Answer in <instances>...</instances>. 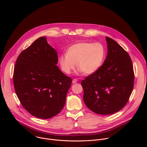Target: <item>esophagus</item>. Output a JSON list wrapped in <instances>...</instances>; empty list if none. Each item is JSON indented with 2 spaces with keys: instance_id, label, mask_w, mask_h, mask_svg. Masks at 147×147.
<instances>
[{
  "instance_id": "obj_1",
  "label": "esophagus",
  "mask_w": 147,
  "mask_h": 147,
  "mask_svg": "<svg viewBox=\"0 0 147 147\" xmlns=\"http://www.w3.org/2000/svg\"><path fill=\"white\" fill-rule=\"evenodd\" d=\"M77 81H78V80H77V79L74 78V79H73V81H72V83H73V84H75V83H76V82H77Z\"/></svg>"
}]
</instances>
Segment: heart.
I'll return each mask as SVG.
<instances>
[{
	"label": "heart",
	"instance_id": "1",
	"mask_svg": "<svg viewBox=\"0 0 147 147\" xmlns=\"http://www.w3.org/2000/svg\"><path fill=\"white\" fill-rule=\"evenodd\" d=\"M105 56V49L102 44L81 42L70 46L66 55L60 56L58 63L62 71L66 74H70L76 64L79 74L91 75L102 67Z\"/></svg>",
	"mask_w": 147,
	"mask_h": 147
}]
</instances>
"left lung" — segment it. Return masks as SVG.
Listing matches in <instances>:
<instances>
[{"instance_id": "left-lung-1", "label": "left lung", "mask_w": 147, "mask_h": 147, "mask_svg": "<svg viewBox=\"0 0 147 147\" xmlns=\"http://www.w3.org/2000/svg\"><path fill=\"white\" fill-rule=\"evenodd\" d=\"M108 53L100 69L81 81L83 100L93 112L113 114L127 103L134 74L129 55L115 40L106 36Z\"/></svg>"}]
</instances>
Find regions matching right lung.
Returning a JSON list of instances; mask_svg holds the SVG:
<instances>
[{"label":"right lung","mask_w":147,"mask_h":147,"mask_svg":"<svg viewBox=\"0 0 147 147\" xmlns=\"http://www.w3.org/2000/svg\"><path fill=\"white\" fill-rule=\"evenodd\" d=\"M56 51L46 36L36 39L16 62L13 83L23 108L32 116L47 119L63 108L71 79L56 66Z\"/></svg>","instance_id":"right-lung-1"}]
</instances>
